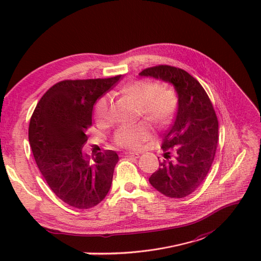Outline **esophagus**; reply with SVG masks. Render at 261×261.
<instances>
[{"label":"esophagus","mask_w":261,"mask_h":261,"mask_svg":"<svg viewBox=\"0 0 261 261\" xmlns=\"http://www.w3.org/2000/svg\"><path fill=\"white\" fill-rule=\"evenodd\" d=\"M122 157H127V158H139L140 153L139 152H133V151H124L122 152Z\"/></svg>","instance_id":"34e87169"}]
</instances>
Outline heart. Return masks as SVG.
I'll return each mask as SVG.
<instances>
[{"instance_id": "1", "label": "heart", "mask_w": 261, "mask_h": 261, "mask_svg": "<svg viewBox=\"0 0 261 261\" xmlns=\"http://www.w3.org/2000/svg\"><path fill=\"white\" fill-rule=\"evenodd\" d=\"M121 92L139 104L140 114L160 128L166 127L177 109V96L170 87L160 86L158 83L147 80L134 81L121 88ZM95 119L104 124L111 120V103L108 95L99 99L94 109ZM152 136V128L147 121L136 124H125L114 134L116 145L122 148L138 149Z\"/></svg>"}]
</instances>
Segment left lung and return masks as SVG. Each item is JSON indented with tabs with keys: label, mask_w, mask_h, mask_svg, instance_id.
<instances>
[{
	"label": "left lung",
	"mask_w": 261,
	"mask_h": 261,
	"mask_svg": "<svg viewBox=\"0 0 261 261\" xmlns=\"http://www.w3.org/2000/svg\"><path fill=\"white\" fill-rule=\"evenodd\" d=\"M140 75L171 83L178 94L175 120L163 134L165 159L149 182L167 197L185 198L203 182L215 158L218 120L213 104L195 77L178 67L156 65Z\"/></svg>",
	"instance_id": "left-lung-1"
}]
</instances>
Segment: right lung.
<instances>
[{"instance_id": "right-lung-1", "label": "right lung", "mask_w": 261, "mask_h": 261, "mask_svg": "<svg viewBox=\"0 0 261 261\" xmlns=\"http://www.w3.org/2000/svg\"><path fill=\"white\" fill-rule=\"evenodd\" d=\"M121 79L66 80L55 84L38 101L29 124L36 165L55 195L70 206L87 210L110 191L118 155L83 152L96 100Z\"/></svg>"}]
</instances>
